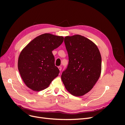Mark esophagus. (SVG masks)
<instances>
[{"label": "esophagus", "mask_w": 125, "mask_h": 125, "mask_svg": "<svg viewBox=\"0 0 125 125\" xmlns=\"http://www.w3.org/2000/svg\"><path fill=\"white\" fill-rule=\"evenodd\" d=\"M58 68V69H59V71H61V70H62V68L61 66H59Z\"/></svg>", "instance_id": "obj_1"}]
</instances>
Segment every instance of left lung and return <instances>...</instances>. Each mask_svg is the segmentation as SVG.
Masks as SVG:
<instances>
[{
	"label": "left lung",
	"instance_id": "left-lung-1",
	"mask_svg": "<svg viewBox=\"0 0 125 125\" xmlns=\"http://www.w3.org/2000/svg\"><path fill=\"white\" fill-rule=\"evenodd\" d=\"M69 57L67 69L62 80L72 95L81 96L89 92L100 77L102 58L100 52L92 41L80 35L65 37Z\"/></svg>",
	"mask_w": 125,
	"mask_h": 125
}]
</instances>
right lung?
<instances>
[{"label": "right lung", "instance_id": "obj_1", "mask_svg": "<svg viewBox=\"0 0 125 125\" xmlns=\"http://www.w3.org/2000/svg\"><path fill=\"white\" fill-rule=\"evenodd\" d=\"M63 37L45 33L35 37L20 52L18 67L28 88L35 91L47 88L58 75L52 51L58 47Z\"/></svg>", "mask_w": 125, "mask_h": 125}]
</instances>
